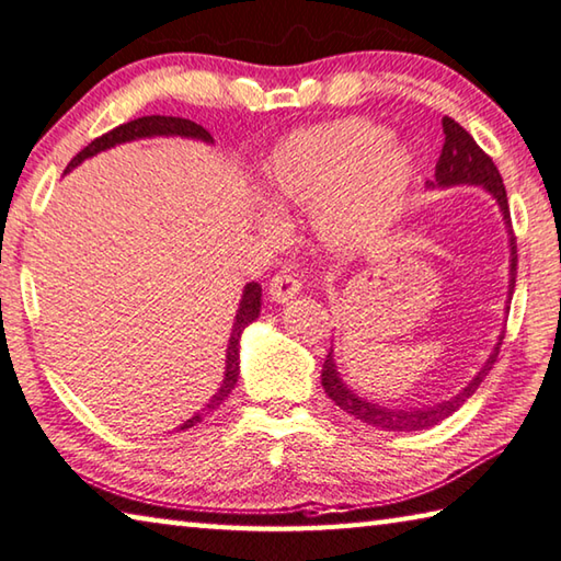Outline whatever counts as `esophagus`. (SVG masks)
Listing matches in <instances>:
<instances>
[{"label":"esophagus","mask_w":561,"mask_h":561,"mask_svg":"<svg viewBox=\"0 0 561 561\" xmlns=\"http://www.w3.org/2000/svg\"><path fill=\"white\" fill-rule=\"evenodd\" d=\"M268 290H271V298L275 302H288L300 293V280L293 275L290 268H286V271L273 275Z\"/></svg>","instance_id":"1"}]
</instances>
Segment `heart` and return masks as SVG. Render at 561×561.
I'll use <instances>...</instances> for the list:
<instances>
[{"instance_id":"heart-1","label":"heart","mask_w":561,"mask_h":561,"mask_svg":"<svg viewBox=\"0 0 561 561\" xmlns=\"http://www.w3.org/2000/svg\"><path fill=\"white\" fill-rule=\"evenodd\" d=\"M414 157L369 121H335L288 135L265 162L263 186L280 209L316 211L322 239L357 249L397 219L414 184ZM265 226H278L265 214Z\"/></svg>"}]
</instances>
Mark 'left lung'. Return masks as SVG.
Segmentation results:
<instances>
[{"label": "left lung", "instance_id": "obj_1", "mask_svg": "<svg viewBox=\"0 0 561 561\" xmlns=\"http://www.w3.org/2000/svg\"><path fill=\"white\" fill-rule=\"evenodd\" d=\"M444 133H446V142L444 150H440V157L436 162V180L426 182L428 190H448V186H460V184H476L483 186V190L493 196L497 202L500 211H503V221L507 226V236H510V288H507V302L513 300L515 293V275H517V245H515V236H513V221H510V206H507V192L503 184V176H500L495 162L480 150L478 142L470 137L463 127H460L454 117H444ZM510 310V306L505 308ZM505 335V332H503ZM503 335L497 337V345L490 352V357L483 367H480L478 375L470 379V385L466 389H460L456 397H450L448 401H440V404L434 407H424V409H389L381 404H371V401L362 399L355 394L345 381H342L337 365H335V352H328L325 362H322V387H325V394L335 401V404L347 411L365 424L381 428V431H424L436 426L438 421L448 419L454 411H458L466 401L476 394V389L480 387V381L485 379V375L493 369L500 345H503Z\"/></svg>", "mask_w": 561, "mask_h": 561}]
</instances>
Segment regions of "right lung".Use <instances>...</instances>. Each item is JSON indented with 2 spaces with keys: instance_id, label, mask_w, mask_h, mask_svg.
Returning a JSON list of instances; mask_svg holds the SVG:
<instances>
[{
  "instance_id": "1",
  "label": "right lung",
  "mask_w": 561,
  "mask_h": 561,
  "mask_svg": "<svg viewBox=\"0 0 561 561\" xmlns=\"http://www.w3.org/2000/svg\"><path fill=\"white\" fill-rule=\"evenodd\" d=\"M157 135H180V137H192V140H202L206 145L214 142V137L204 130L202 125H196L192 121H186V117H172V115H145V117H137V121L130 123H123L113 127L111 133H105L101 137H95L91 145H85L81 152H78L71 162H68L66 172H71L73 167L81 164L88 157H93L98 152H105L111 150L115 145H123V142H133V140H145V137H157ZM261 312V286L259 283H245L243 286V296L239 302V310H236V320H233V328H231V337H229V345H226V371H224V381L216 394L209 399V404H206L202 411H196L192 419H186L184 424L180 426V431L184 428H192L199 424V421L211 414L214 409H219L221 401L231 394V389L236 387V381H239V347H241V335L243 330L251 325V322L259 318Z\"/></svg>"
}]
</instances>
